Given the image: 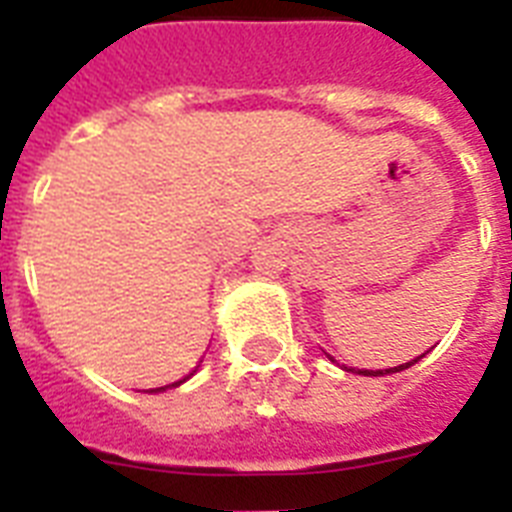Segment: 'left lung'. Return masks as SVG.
<instances>
[{
  "label": "left lung",
  "mask_w": 512,
  "mask_h": 512,
  "mask_svg": "<svg viewBox=\"0 0 512 512\" xmlns=\"http://www.w3.org/2000/svg\"><path fill=\"white\" fill-rule=\"evenodd\" d=\"M422 356H425V353H422ZM422 356L412 358V361H406V364H401V366H393V369H358V374H364V377H380V374L401 372V369H409V366H412V364H417V361H420Z\"/></svg>",
  "instance_id": "1"
}]
</instances>
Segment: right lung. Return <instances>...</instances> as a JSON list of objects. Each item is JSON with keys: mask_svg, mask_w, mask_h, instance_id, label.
I'll list each match as a JSON object with an SVG mask.
<instances>
[{"mask_svg": "<svg viewBox=\"0 0 512 512\" xmlns=\"http://www.w3.org/2000/svg\"><path fill=\"white\" fill-rule=\"evenodd\" d=\"M180 382H185V377H183V380H177V382H172V388H175V385H180ZM167 388H170V385H167ZM156 390H164V388H156ZM156 390H151V393H156Z\"/></svg>", "mask_w": 512, "mask_h": 512, "instance_id": "add662e5", "label": "right lung"}]
</instances>
